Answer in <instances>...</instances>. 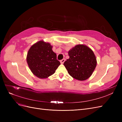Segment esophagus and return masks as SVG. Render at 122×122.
Segmentation results:
<instances>
[{
    "mask_svg": "<svg viewBox=\"0 0 122 122\" xmlns=\"http://www.w3.org/2000/svg\"><path fill=\"white\" fill-rule=\"evenodd\" d=\"M65 61H66V60L65 58H64V59H62V60H61V61H60V62H61V64H63L64 63V62Z\"/></svg>",
    "mask_w": 122,
    "mask_h": 122,
    "instance_id": "1",
    "label": "esophagus"
}]
</instances>
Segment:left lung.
Here are the masks:
<instances>
[{
  "instance_id": "1",
  "label": "left lung",
  "mask_w": 122,
  "mask_h": 122,
  "mask_svg": "<svg viewBox=\"0 0 122 122\" xmlns=\"http://www.w3.org/2000/svg\"><path fill=\"white\" fill-rule=\"evenodd\" d=\"M69 58L64 65L73 78L83 81L89 78L97 66L95 55L90 47L83 44H78L70 49Z\"/></svg>"
}]
</instances>
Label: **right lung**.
<instances>
[{
    "mask_svg": "<svg viewBox=\"0 0 122 122\" xmlns=\"http://www.w3.org/2000/svg\"><path fill=\"white\" fill-rule=\"evenodd\" d=\"M52 47L49 43L42 40L32 45L28 51V67L33 74L39 78L45 79L52 75L61 65Z\"/></svg>",
    "mask_w": 122,
    "mask_h": 122,
    "instance_id": "obj_1",
    "label": "right lung"
}]
</instances>
